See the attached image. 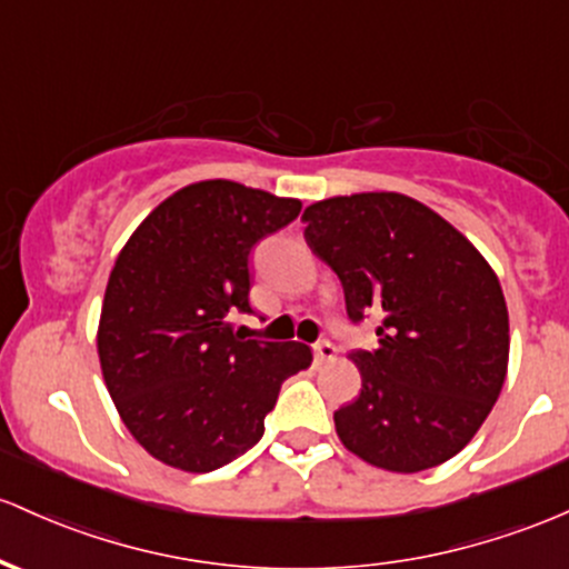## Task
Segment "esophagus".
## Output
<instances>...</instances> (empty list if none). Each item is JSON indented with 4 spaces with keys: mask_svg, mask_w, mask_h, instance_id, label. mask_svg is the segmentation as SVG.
<instances>
[{
    "mask_svg": "<svg viewBox=\"0 0 569 569\" xmlns=\"http://www.w3.org/2000/svg\"><path fill=\"white\" fill-rule=\"evenodd\" d=\"M313 353H316V361H329V359H335L337 348L329 340H318L313 346Z\"/></svg>",
    "mask_w": 569,
    "mask_h": 569,
    "instance_id": "obj_1",
    "label": "esophagus"
}]
</instances>
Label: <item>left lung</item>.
<instances>
[{
  "label": "left lung",
  "mask_w": 569,
  "mask_h": 569,
  "mask_svg": "<svg viewBox=\"0 0 569 569\" xmlns=\"http://www.w3.org/2000/svg\"><path fill=\"white\" fill-rule=\"evenodd\" d=\"M302 221L308 246L340 278L348 318H380L378 348L351 353L361 391L335 413L342 446L391 472L457 457L508 372V305L495 270L405 193L323 199Z\"/></svg>",
  "instance_id": "obj_1"
}]
</instances>
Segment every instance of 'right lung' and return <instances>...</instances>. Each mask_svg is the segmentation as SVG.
<instances>
[{
    "mask_svg": "<svg viewBox=\"0 0 569 569\" xmlns=\"http://www.w3.org/2000/svg\"><path fill=\"white\" fill-rule=\"evenodd\" d=\"M299 199L232 180L172 193L129 237L99 321V361L118 413L151 457L213 472L253 448L286 378L310 367L305 342L246 340L251 251L289 227Z\"/></svg>",
    "mask_w": 569,
    "mask_h": 569,
    "instance_id": "right-lung-1",
    "label": "right lung"
}]
</instances>
